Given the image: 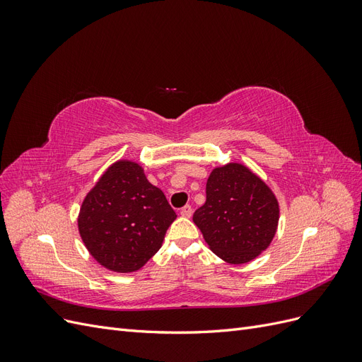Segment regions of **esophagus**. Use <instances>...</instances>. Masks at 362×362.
Listing matches in <instances>:
<instances>
[{
  "mask_svg": "<svg viewBox=\"0 0 362 362\" xmlns=\"http://www.w3.org/2000/svg\"><path fill=\"white\" fill-rule=\"evenodd\" d=\"M193 214V208H192V205H184L182 208H181V216H184V217H190Z\"/></svg>",
  "mask_w": 362,
  "mask_h": 362,
  "instance_id": "1",
  "label": "esophagus"
}]
</instances>
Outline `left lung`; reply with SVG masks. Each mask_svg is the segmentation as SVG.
Returning a JSON list of instances; mask_svg holds the SVG:
<instances>
[{
    "mask_svg": "<svg viewBox=\"0 0 362 362\" xmlns=\"http://www.w3.org/2000/svg\"><path fill=\"white\" fill-rule=\"evenodd\" d=\"M278 218L275 194L257 175L237 163L211 172L206 201L193 214L208 246L231 264H243L267 249Z\"/></svg>",
    "mask_w": 362,
    "mask_h": 362,
    "instance_id": "left-lung-1",
    "label": "left lung"
}]
</instances>
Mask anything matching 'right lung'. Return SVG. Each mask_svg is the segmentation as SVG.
Returning <instances> with one entry per match:
<instances>
[{
    "instance_id": "obj_1",
    "label": "right lung",
    "mask_w": 362,
    "mask_h": 362,
    "mask_svg": "<svg viewBox=\"0 0 362 362\" xmlns=\"http://www.w3.org/2000/svg\"><path fill=\"white\" fill-rule=\"evenodd\" d=\"M177 213L136 163L119 161L86 196L78 229L86 247L107 269L127 273L161 247Z\"/></svg>"
}]
</instances>
